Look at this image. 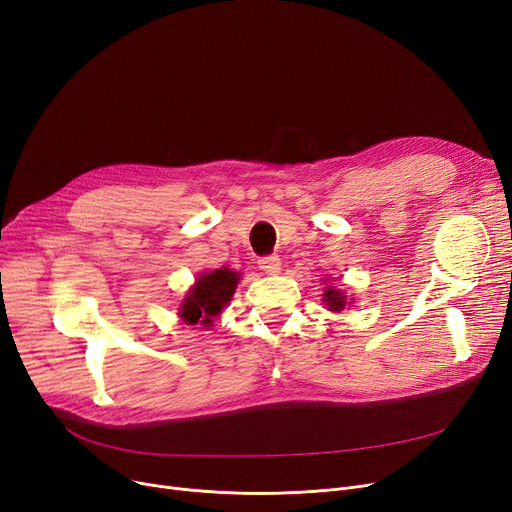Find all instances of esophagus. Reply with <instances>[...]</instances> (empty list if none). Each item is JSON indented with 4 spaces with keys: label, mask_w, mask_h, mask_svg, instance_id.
Instances as JSON below:
<instances>
[{
    "label": "esophagus",
    "mask_w": 512,
    "mask_h": 512,
    "mask_svg": "<svg viewBox=\"0 0 512 512\" xmlns=\"http://www.w3.org/2000/svg\"><path fill=\"white\" fill-rule=\"evenodd\" d=\"M259 268L265 272V274H278L280 268H282V261L278 255H265L259 259Z\"/></svg>",
    "instance_id": "esophagus-1"
}]
</instances>
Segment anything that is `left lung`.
I'll use <instances>...</instances> for the list:
<instances>
[{
	"mask_svg": "<svg viewBox=\"0 0 512 512\" xmlns=\"http://www.w3.org/2000/svg\"><path fill=\"white\" fill-rule=\"evenodd\" d=\"M324 303L328 305V309L330 311H341V309H345V295L341 293V291H337L335 286H326L324 288Z\"/></svg>",
	"mask_w": 512,
	"mask_h": 512,
	"instance_id": "obj_1",
	"label": "left lung"
}]
</instances>
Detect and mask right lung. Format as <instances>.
<instances>
[{"label": "right lung", "mask_w": 512, "mask_h": 512, "mask_svg": "<svg viewBox=\"0 0 512 512\" xmlns=\"http://www.w3.org/2000/svg\"><path fill=\"white\" fill-rule=\"evenodd\" d=\"M238 280L240 274L228 268L203 272L196 278V284L190 288L186 299L182 301L180 318L186 324L211 326L213 318H217L221 314V309H224L232 299Z\"/></svg>", "instance_id": "1"}]
</instances>
